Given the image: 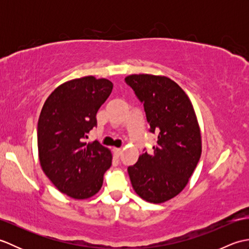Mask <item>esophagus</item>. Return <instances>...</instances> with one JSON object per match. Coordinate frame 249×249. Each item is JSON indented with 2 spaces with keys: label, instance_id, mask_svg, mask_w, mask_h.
<instances>
[{
  "label": "esophagus",
  "instance_id": "34e87169",
  "mask_svg": "<svg viewBox=\"0 0 249 249\" xmlns=\"http://www.w3.org/2000/svg\"><path fill=\"white\" fill-rule=\"evenodd\" d=\"M112 151H113L115 156H120L121 153H122V149H120V147H113Z\"/></svg>",
  "mask_w": 249,
  "mask_h": 249
}]
</instances>
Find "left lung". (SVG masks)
I'll use <instances>...</instances> for the list:
<instances>
[{
	"instance_id": "left-lung-1",
	"label": "left lung",
	"mask_w": 249,
	"mask_h": 249,
	"mask_svg": "<svg viewBox=\"0 0 249 249\" xmlns=\"http://www.w3.org/2000/svg\"><path fill=\"white\" fill-rule=\"evenodd\" d=\"M125 82L143 104L150 131L157 135L153 153H142L127 171L137 195L162 203L186 186L201 156V134L193 104L178 83L165 76L130 75Z\"/></svg>"
}]
</instances>
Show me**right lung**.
Listing matches in <instances>:
<instances>
[{"mask_svg": "<svg viewBox=\"0 0 249 249\" xmlns=\"http://www.w3.org/2000/svg\"><path fill=\"white\" fill-rule=\"evenodd\" d=\"M112 88L105 78L73 79L57 87L41 109L37 124L41 169L61 193L73 199L97 194L111 166L110 150L84 139L97 125V111Z\"/></svg>", "mask_w": 249, "mask_h": 249, "instance_id": "right-lung-1", "label": "right lung"}]
</instances>
